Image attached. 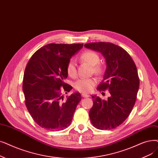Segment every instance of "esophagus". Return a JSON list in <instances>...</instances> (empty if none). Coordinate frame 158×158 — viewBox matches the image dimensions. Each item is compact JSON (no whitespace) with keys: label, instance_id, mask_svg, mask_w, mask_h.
Returning a JSON list of instances; mask_svg holds the SVG:
<instances>
[{"label":"esophagus","instance_id":"1","mask_svg":"<svg viewBox=\"0 0 158 158\" xmlns=\"http://www.w3.org/2000/svg\"><path fill=\"white\" fill-rule=\"evenodd\" d=\"M81 96L83 98H88L89 97V95L88 94H81Z\"/></svg>","mask_w":158,"mask_h":158}]
</instances>
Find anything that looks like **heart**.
Masks as SVG:
<instances>
[{
  "label": "heart",
  "instance_id": "b5f03b06",
  "mask_svg": "<svg viewBox=\"0 0 158 158\" xmlns=\"http://www.w3.org/2000/svg\"><path fill=\"white\" fill-rule=\"evenodd\" d=\"M82 61L92 66L94 73L99 75L102 73V67L98 64L100 60L99 55L92 50H86L82 53L80 56ZM66 70L68 75L70 77H75L77 73L76 64L73 59H70L68 61ZM95 80L94 79H80L75 82L73 86L75 90L81 92H91L95 85Z\"/></svg>",
  "mask_w": 158,
  "mask_h": 158
}]
</instances>
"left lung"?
<instances>
[{
    "mask_svg": "<svg viewBox=\"0 0 158 158\" xmlns=\"http://www.w3.org/2000/svg\"><path fill=\"white\" fill-rule=\"evenodd\" d=\"M84 46L100 52L105 59L106 70L97 90H108L110 94L106 100L92 95L91 123L99 130L115 128L125 121L135 105L139 88L136 66L127 52L118 45L98 42Z\"/></svg>",
    "mask_w": 158,
    "mask_h": 158,
    "instance_id": "obj_1",
    "label": "left lung"
}]
</instances>
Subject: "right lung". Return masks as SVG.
Listing matches in <instances>:
<instances>
[{
    "label": "right lung",
    "mask_w": 158,
    "mask_h": 158,
    "mask_svg": "<svg viewBox=\"0 0 158 158\" xmlns=\"http://www.w3.org/2000/svg\"><path fill=\"white\" fill-rule=\"evenodd\" d=\"M83 46L48 44L35 52L27 64L23 83L25 104L40 127L61 130L70 125L81 96L75 92L64 100L61 90L69 92L72 89L64 82L68 77L66 66Z\"/></svg>",
    "instance_id": "obj_1"
}]
</instances>
